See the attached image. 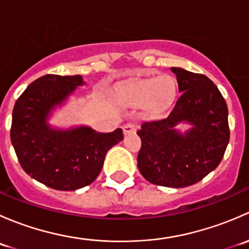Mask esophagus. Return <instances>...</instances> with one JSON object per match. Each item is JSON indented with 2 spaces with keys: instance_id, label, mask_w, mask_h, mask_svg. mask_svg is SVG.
<instances>
[{
  "instance_id": "obj_1",
  "label": "esophagus",
  "mask_w": 249,
  "mask_h": 249,
  "mask_svg": "<svg viewBox=\"0 0 249 249\" xmlns=\"http://www.w3.org/2000/svg\"><path fill=\"white\" fill-rule=\"evenodd\" d=\"M123 130H124V134H125V135L134 134V132L136 131V125L131 124V123H127L126 125H124V127H123Z\"/></svg>"
}]
</instances>
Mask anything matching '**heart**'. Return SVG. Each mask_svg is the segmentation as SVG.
<instances>
[{
	"mask_svg": "<svg viewBox=\"0 0 249 249\" xmlns=\"http://www.w3.org/2000/svg\"><path fill=\"white\" fill-rule=\"evenodd\" d=\"M177 95V84L171 76L143 78L120 88V100L126 106H145L152 114H161L172 106Z\"/></svg>",
	"mask_w": 249,
	"mask_h": 249,
	"instance_id": "heart-1",
	"label": "heart"
}]
</instances>
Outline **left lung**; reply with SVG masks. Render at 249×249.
Here are the masks:
<instances>
[{
	"label": "left lung",
	"mask_w": 249,
	"mask_h": 249,
	"mask_svg": "<svg viewBox=\"0 0 249 249\" xmlns=\"http://www.w3.org/2000/svg\"><path fill=\"white\" fill-rule=\"evenodd\" d=\"M179 97L162 119L141 124L137 167L157 185L184 188L200 182L220 164L230 139L228 107L203 74L171 67ZM187 124L185 130L177 127Z\"/></svg>",
	"instance_id": "obj_1"
}]
</instances>
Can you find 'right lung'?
I'll use <instances>...</instances> for the list:
<instances>
[{
  "label": "right lung",
  "instance_id": "obj_1",
  "mask_svg": "<svg viewBox=\"0 0 249 249\" xmlns=\"http://www.w3.org/2000/svg\"><path fill=\"white\" fill-rule=\"evenodd\" d=\"M84 84L79 74H46L32 82L14 105L11 140L20 165L53 189L70 192L91 184L107 152L124 137L120 127L97 132L88 125L61 127L50 123Z\"/></svg>",
  "mask_w": 249,
  "mask_h": 249
}]
</instances>
